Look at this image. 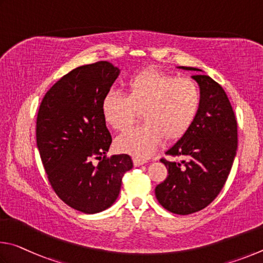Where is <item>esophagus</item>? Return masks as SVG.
<instances>
[{"label": "esophagus", "mask_w": 263, "mask_h": 263, "mask_svg": "<svg viewBox=\"0 0 263 263\" xmlns=\"http://www.w3.org/2000/svg\"><path fill=\"white\" fill-rule=\"evenodd\" d=\"M133 163H134L135 166H141V165H143V164L146 163V160L140 159V158H133Z\"/></svg>", "instance_id": "esophagus-1"}]
</instances>
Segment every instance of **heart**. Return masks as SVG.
<instances>
[{
	"label": "heart",
	"mask_w": 263,
	"mask_h": 263,
	"mask_svg": "<svg viewBox=\"0 0 263 263\" xmlns=\"http://www.w3.org/2000/svg\"><path fill=\"white\" fill-rule=\"evenodd\" d=\"M201 106L199 85L190 78L146 69L132 76L124 96L109 92L101 101V114L114 130L124 132L135 122L137 113L144 123L115 141L119 151L146 158L160 142H176L194 123Z\"/></svg>",
	"instance_id": "1"
}]
</instances>
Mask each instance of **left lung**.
<instances>
[{
	"label": "left lung",
	"instance_id": "left-lung-1",
	"mask_svg": "<svg viewBox=\"0 0 263 263\" xmlns=\"http://www.w3.org/2000/svg\"><path fill=\"white\" fill-rule=\"evenodd\" d=\"M192 78L201 91L199 114L187 134L165 153L181 157V162L160 159L168 176L155 190L159 203L177 215L196 213L216 199L231 171L238 146L236 115L223 87L202 73Z\"/></svg>",
	"mask_w": 263,
	"mask_h": 263
}]
</instances>
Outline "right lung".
Here are the masks:
<instances>
[{
  "mask_svg": "<svg viewBox=\"0 0 263 263\" xmlns=\"http://www.w3.org/2000/svg\"><path fill=\"white\" fill-rule=\"evenodd\" d=\"M119 73L107 61L73 69L45 95L36 118V146L50 186L64 203L84 214L109 208L123 174L133 167L128 155L106 157L112 137L101 101Z\"/></svg>",
  "mask_w": 263,
  "mask_h": 263,
  "instance_id": "right-lung-1",
  "label": "right lung"
}]
</instances>
